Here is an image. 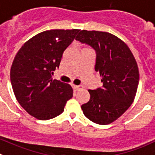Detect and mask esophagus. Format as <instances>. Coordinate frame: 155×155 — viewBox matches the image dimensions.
Wrapping results in <instances>:
<instances>
[{
    "instance_id": "1",
    "label": "esophagus",
    "mask_w": 155,
    "mask_h": 155,
    "mask_svg": "<svg viewBox=\"0 0 155 155\" xmlns=\"http://www.w3.org/2000/svg\"><path fill=\"white\" fill-rule=\"evenodd\" d=\"M73 89H74L75 90H76V91H78V90H81V89H83V86H76V85H74V86H73Z\"/></svg>"
}]
</instances>
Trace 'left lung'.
Returning <instances> with one entry per match:
<instances>
[{
  "label": "left lung",
  "instance_id": "1",
  "mask_svg": "<svg viewBox=\"0 0 155 155\" xmlns=\"http://www.w3.org/2000/svg\"><path fill=\"white\" fill-rule=\"evenodd\" d=\"M76 39L93 47L97 53L95 70L103 86L89 90L90 100L81 108L89 120L98 124H111L130 107L136 96L139 71L128 46L106 31L82 30Z\"/></svg>",
  "mask_w": 155,
  "mask_h": 155
}]
</instances>
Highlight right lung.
I'll return each mask as SVG.
<instances>
[{
	"label": "right lung",
	"mask_w": 155,
	"mask_h": 155,
	"mask_svg": "<svg viewBox=\"0 0 155 155\" xmlns=\"http://www.w3.org/2000/svg\"><path fill=\"white\" fill-rule=\"evenodd\" d=\"M79 31H45L26 41L15 55L11 68L12 89L20 105L36 119L55 117L72 97L70 85L52 79L51 75Z\"/></svg>",
	"instance_id": "obj_1"
}]
</instances>
